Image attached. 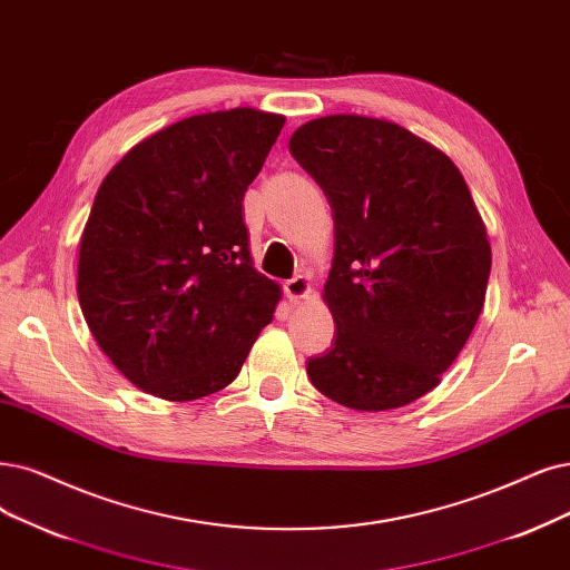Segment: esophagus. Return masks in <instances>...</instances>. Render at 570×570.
<instances>
[{"instance_id": "1", "label": "esophagus", "mask_w": 570, "mask_h": 570, "mask_svg": "<svg viewBox=\"0 0 570 570\" xmlns=\"http://www.w3.org/2000/svg\"><path fill=\"white\" fill-rule=\"evenodd\" d=\"M284 293L288 301H303L307 298L309 293V282L305 274H296V277H291L288 282H284Z\"/></svg>"}]
</instances>
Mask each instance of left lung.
<instances>
[{
    "mask_svg": "<svg viewBox=\"0 0 570 570\" xmlns=\"http://www.w3.org/2000/svg\"><path fill=\"white\" fill-rule=\"evenodd\" d=\"M288 150L333 210L324 286L335 333L307 377L356 411L406 406L439 385L479 320L491 246L465 178L392 121L312 119Z\"/></svg>",
    "mask_w": 570,
    "mask_h": 570,
    "instance_id": "8db88e82",
    "label": "left lung"
}]
</instances>
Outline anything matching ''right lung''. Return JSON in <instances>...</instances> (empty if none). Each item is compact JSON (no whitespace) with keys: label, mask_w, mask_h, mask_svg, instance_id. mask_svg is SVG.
Returning <instances> with one entry per match:
<instances>
[{"label":"right lung","mask_w":570,"mask_h":570,"mask_svg":"<svg viewBox=\"0 0 570 570\" xmlns=\"http://www.w3.org/2000/svg\"><path fill=\"white\" fill-rule=\"evenodd\" d=\"M282 126L250 108L189 117L100 183L77 296L100 350L142 392L193 402L223 390L272 322L279 286L250 265L242 202Z\"/></svg>","instance_id":"1"}]
</instances>
